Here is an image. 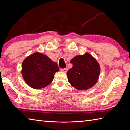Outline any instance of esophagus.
Returning a JSON list of instances; mask_svg holds the SVG:
<instances>
[{"label": "esophagus", "instance_id": "esophagus-1", "mask_svg": "<svg viewBox=\"0 0 130 130\" xmlns=\"http://www.w3.org/2000/svg\"><path fill=\"white\" fill-rule=\"evenodd\" d=\"M61 71H62V72H64V73H66L67 71H68V68H65V69H61L60 70Z\"/></svg>", "mask_w": 130, "mask_h": 130}]
</instances>
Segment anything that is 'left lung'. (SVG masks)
Here are the masks:
<instances>
[{
  "mask_svg": "<svg viewBox=\"0 0 130 130\" xmlns=\"http://www.w3.org/2000/svg\"><path fill=\"white\" fill-rule=\"evenodd\" d=\"M73 67L67 73L69 83L75 89L84 90L98 82L100 66L94 57L88 52L77 55L70 60Z\"/></svg>",
  "mask_w": 130,
  "mask_h": 130,
  "instance_id": "8db88e82",
  "label": "left lung"
}]
</instances>
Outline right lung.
Instances as JSON below:
<instances>
[{
    "label": "right lung",
    "mask_w": 130,
    "mask_h": 130,
    "mask_svg": "<svg viewBox=\"0 0 130 130\" xmlns=\"http://www.w3.org/2000/svg\"><path fill=\"white\" fill-rule=\"evenodd\" d=\"M59 70L56 62L46 55L36 52L27 57L22 65L24 80L34 89H41L49 85L55 73Z\"/></svg>",
    "instance_id": "right-lung-1"
}]
</instances>
